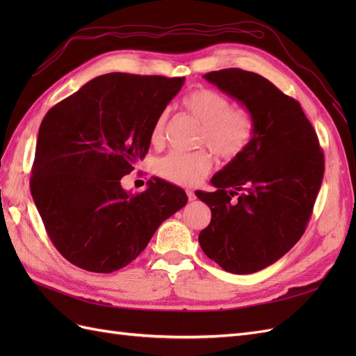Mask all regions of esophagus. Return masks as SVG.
Wrapping results in <instances>:
<instances>
[{
	"label": "esophagus",
	"mask_w": 356,
	"mask_h": 356,
	"mask_svg": "<svg viewBox=\"0 0 356 356\" xmlns=\"http://www.w3.org/2000/svg\"><path fill=\"white\" fill-rule=\"evenodd\" d=\"M187 196H188V200L196 199V195H195V191H193V190H187Z\"/></svg>",
	"instance_id": "34e87169"
}]
</instances>
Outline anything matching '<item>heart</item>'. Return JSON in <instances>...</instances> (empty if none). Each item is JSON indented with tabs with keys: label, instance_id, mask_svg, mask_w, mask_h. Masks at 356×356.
Returning a JSON list of instances; mask_svg holds the SVG:
<instances>
[{
	"label": "heart",
	"instance_id": "b5f03b06",
	"mask_svg": "<svg viewBox=\"0 0 356 356\" xmlns=\"http://www.w3.org/2000/svg\"><path fill=\"white\" fill-rule=\"evenodd\" d=\"M182 108L202 123L199 144L208 145L220 159L234 160L242 156L254 141L255 118L242 106H232L227 96L197 88L181 101ZM169 113L161 111L149 132V141L160 145L165 141ZM212 169V157L204 149L193 153L172 152L156 161V172L172 184L191 187L207 177Z\"/></svg>",
	"mask_w": 356,
	"mask_h": 356
}]
</instances>
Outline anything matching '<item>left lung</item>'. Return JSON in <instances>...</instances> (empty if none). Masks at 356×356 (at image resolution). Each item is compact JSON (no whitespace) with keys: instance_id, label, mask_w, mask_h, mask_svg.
Masks as SVG:
<instances>
[{"instance_id":"obj_1","label":"left lung","mask_w":356,"mask_h":356,"mask_svg":"<svg viewBox=\"0 0 356 356\" xmlns=\"http://www.w3.org/2000/svg\"><path fill=\"white\" fill-rule=\"evenodd\" d=\"M203 77L245 105L257 131L250 148L212 177L217 190L196 191L212 215L199 243L225 272L255 273L303 236L324 178V153L301 105L267 79L239 68Z\"/></svg>"}]
</instances>
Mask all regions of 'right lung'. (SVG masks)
Returning <instances> with one entry per match:
<instances>
[{
	"mask_svg": "<svg viewBox=\"0 0 356 356\" xmlns=\"http://www.w3.org/2000/svg\"><path fill=\"white\" fill-rule=\"evenodd\" d=\"M182 84L184 77L105 74L42 118L31 193L50 241L74 266L118 270L186 207V191L157 177L138 195L120 184L148 153L154 120Z\"/></svg>",
	"mask_w": 356,
	"mask_h": 356,
	"instance_id": "1",
	"label": "right lung"
}]
</instances>
